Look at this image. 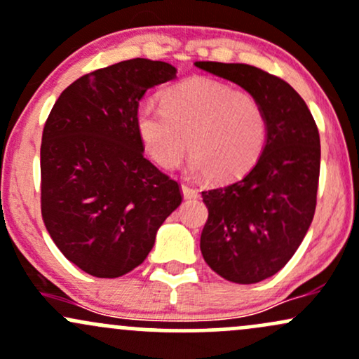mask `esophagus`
<instances>
[{
    "instance_id": "esophagus-1",
    "label": "esophagus",
    "mask_w": 359,
    "mask_h": 359,
    "mask_svg": "<svg viewBox=\"0 0 359 359\" xmlns=\"http://www.w3.org/2000/svg\"><path fill=\"white\" fill-rule=\"evenodd\" d=\"M180 189H182V194H184V198H186V199L199 198V191H198V189L187 186V184H182V186H180Z\"/></svg>"
}]
</instances>
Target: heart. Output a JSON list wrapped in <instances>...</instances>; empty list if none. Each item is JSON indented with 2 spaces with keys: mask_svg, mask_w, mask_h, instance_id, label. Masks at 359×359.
<instances>
[{
  "mask_svg": "<svg viewBox=\"0 0 359 359\" xmlns=\"http://www.w3.org/2000/svg\"><path fill=\"white\" fill-rule=\"evenodd\" d=\"M161 107L143 102L135 121L144 151L165 170L179 167L189 148L196 172L212 182H233L255 167L266 148V109L247 90L189 78L161 95Z\"/></svg>",
  "mask_w": 359,
  "mask_h": 359,
  "instance_id": "heart-1",
  "label": "heart"
}]
</instances>
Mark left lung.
I'll return each instance as SVG.
<instances>
[{"label":"left lung","instance_id":"8db88e82","mask_svg":"<svg viewBox=\"0 0 359 359\" xmlns=\"http://www.w3.org/2000/svg\"><path fill=\"white\" fill-rule=\"evenodd\" d=\"M262 102L267 143L255 167L228 186L203 191L208 222L201 252L222 278L252 285L271 278L300 247L317 206L320 137L305 100L281 78L249 65L198 61Z\"/></svg>","mask_w":359,"mask_h":359}]
</instances>
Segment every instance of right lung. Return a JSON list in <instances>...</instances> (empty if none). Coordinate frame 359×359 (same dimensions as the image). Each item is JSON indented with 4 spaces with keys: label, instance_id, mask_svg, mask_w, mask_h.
I'll return each instance as SVG.
<instances>
[{
    "label": "right lung",
    "instance_id": "right-lung-1",
    "mask_svg": "<svg viewBox=\"0 0 359 359\" xmlns=\"http://www.w3.org/2000/svg\"><path fill=\"white\" fill-rule=\"evenodd\" d=\"M175 76L163 61H121L73 81L46 121L42 219L62 255L95 278L140 266L182 203L179 184L144 158L135 121L147 90Z\"/></svg>",
    "mask_w": 359,
    "mask_h": 359
}]
</instances>
